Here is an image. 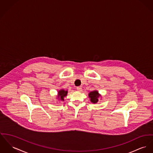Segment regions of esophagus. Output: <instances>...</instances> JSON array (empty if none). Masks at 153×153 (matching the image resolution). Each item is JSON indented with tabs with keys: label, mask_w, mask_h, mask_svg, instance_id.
Segmentation results:
<instances>
[{
	"label": "esophagus",
	"mask_w": 153,
	"mask_h": 153,
	"mask_svg": "<svg viewBox=\"0 0 153 153\" xmlns=\"http://www.w3.org/2000/svg\"><path fill=\"white\" fill-rule=\"evenodd\" d=\"M77 90L78 91H81L82 90V88L81 87H77Z\"/></svg>",
	"instance_id": "obj_1"
}]
</instances>
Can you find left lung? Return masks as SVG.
Returning a JSON list of instances; mask_svg holds the SVG:
<instances>
[{
    "mask_svg": "<svg viewBox=\"0 0 153 153\" xmlns=\"http://www.w3.org/2000/svg\"><path fill=\"white\" fill-rule=\"evenodd\" d=\"M101 95L99 94L98 91L97 90H94L88 93V97L90 100V101L93 103L96 104L98 101L99 97H101Z\"/></svg>",
    "mask_w": 153,
    "mask_h": 153,
    "instance_id": "8db88e82",
    "label": "left lung"
}]
</instances>
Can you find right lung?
<instances>
[{
	"instance_id": "add662e5",
	"label": "right lung",
	"mask_w": 153,
	"mask_h": 153,
	"mask_svg": "<svg viewBox=\"0 0 153 153\" xmlns=\"http://www.w3.org/2000/svg\"><path fill=\"white\" fill-rule=\"evenodd\" d=\"M68 93V90H65L64 89H60L59 90V91H58V95H56V99L60 101H65L64 100V98L65 97L67 96Z\"/></svg>"
}]
</instances>
